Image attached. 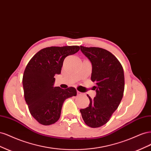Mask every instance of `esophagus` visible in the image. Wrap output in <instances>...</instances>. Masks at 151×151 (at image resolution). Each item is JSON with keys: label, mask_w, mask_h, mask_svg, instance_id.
<instances>
[{"label": "esophagus", "mask_w": 151, "mask_h": 151, "mask_svg": "<svg viewBox=\"0 0 151 151\" xmlns=\"http://www.w3.org/2000/svg\"><path fill=\"white\" fill-rule=\"evenodd\" d=\"M77 95H81V94H83V93L79 92V91H77Z\"/></svg>", "instance_id": "esophagus-1"}]
</instances>
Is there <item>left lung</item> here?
<instances>
[{
    "label": "left lung",
    "instance_id": "left-lung-1",
    "mask_svg": "<svg viewBox=\"0 0 151 151\" xmlns=\"http://www.w3.org/2000/svg\"><path fill=\"white\" fill-rule=\"evenodd\" d=\"M80 47L92 64L91 79L96 84L94 87L96 95L94 99L87 95L89 106L80 112L87 125L97 128L106 124L119 106L124 92V72L120 62L108 50Z\"/></svg>",
    "mask_w": 151,
    "mask_h": 151
}]
</instances>
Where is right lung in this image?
I'll return each instance as SVG.
<instances>
[{
  "label": "right lung",
  "instance_id": "add662e5",
  "mask_svg": "<svg viewBox=\"0 0 151 151\" xmlns=\"http://www.w3.org/2000/svg\"><path fill=\"white\" fill-rule=\"evenodd\" d=\"M79 46L51 47L41 50L27 65L22 77L24 98L29 112L40 124L58 121L65 100L76 96V89L54 87L55 75L60 74L66 57L79 51Z\"/></svg>",
  "mask_w": 151,
  "mask_h": 151
}]
</instances>
